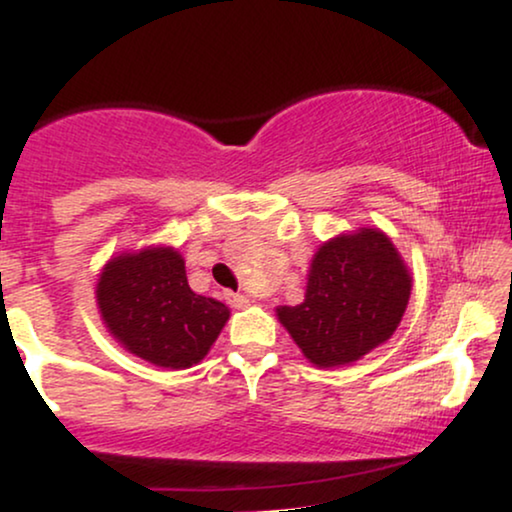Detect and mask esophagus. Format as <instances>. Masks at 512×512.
Returning <instances> with one entry per match:
<instances>
[{
    "label": "esophagus",
    "instance_id": "esophagus-1",
    "mask_svg": "<svg viewBox=\"0 0 512 512\" xmlns=\"http://www.w3.org/2000/svg\"><path fill=\"white\" fill-rule=\"evenodd\" d=\"M225 299H227V304L232 306V309H246V306H249V297H244V294L227 292Z\"/></svg>",
    "mask_w": 512,
    "mask_h": 512
}]
</instances>
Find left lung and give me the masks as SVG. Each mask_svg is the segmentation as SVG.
<instances>
[{"instance_id":"1","label":"left lung","mask_w":512,"mask_h":512,"mask_svg":"<svg viewBox=\"0 0 512 512\" xmlns=\"http://www.w3.org/2000/svg\"><path fill=\"white\" fill-rule=\"evenodd\" d=\"M410 292V268L388 234L359 227L318 246L304 302L278 306L275 316L311 364L335 369L390 340Z\"/></svg>"}]
</instances>
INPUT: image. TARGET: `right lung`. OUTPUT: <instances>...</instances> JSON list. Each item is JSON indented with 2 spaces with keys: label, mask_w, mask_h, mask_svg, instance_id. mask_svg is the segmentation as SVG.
Instances as JSON below:
<instances>
[{
  "label": "right lung",
  "mask_w": 512,
  "mask_h": 512,
  "mask_svg": "<svg viewBox=\"0 0 512 512\" xmlns=\"http://www.w3.org/2000/svg\"><path fill=\"white\" fill-rule=\"evenodd\" d=\"M95 302L107 333L160 369L201 362L230 321L225 304L191 290L184 256L165 244L112 256L98 275Z\"/></svg>",
  "instance_id": "right-lung-1"
}]
</instances>
